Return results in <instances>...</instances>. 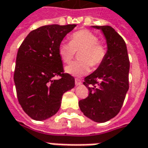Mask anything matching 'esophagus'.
Returning <instances> with one entry per match:
<instances>
[{
  "label": "esophagus",
  "instance_id": "obj_1",
  "mask_svg": "<svg viewBox=\"0 0 148 148\" xmlns=\"http://www.w3.org/2000/svg\"><path fill=\"white\" fill-rule=\"evenodd\" d=\"M82 84V81L79 78H75V85L76 86H79Z\"/></svg>",
  "mask_w": 148,
  "mask_h": 148
}]
</instances>
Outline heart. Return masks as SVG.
I'll list each match as a JSON object with an SVG mask.
<instances>
[{"label":"heart","instance_id":"b5f03b06","mask_svg":"<svg viewBox=\"0 0 148 148\" xmlns=\"http://www.w3.org/2000/svg\"><path fill=\"white\" fill-rule=\"evenodd\" d=\"M97 35L86 29L77 31L71 36L70 42H62L58 46V55L64 63H70L76 51H82L79 55L81 61L73 62L66 67L68 74L74 76H82L90 70L99 66L106 59L107 47L98 42Z\"/></svg>","mask_w":148,"mask_h":148}]
</instances>
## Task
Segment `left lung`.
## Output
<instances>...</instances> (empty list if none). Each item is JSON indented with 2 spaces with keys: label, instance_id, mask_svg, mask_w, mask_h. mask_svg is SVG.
Segmentation results:
<instances>
[{
  "label": "left lung",
  "instance_id": "8db88e82",
  "mask_svg": "<svg viewBox=\"0 0 148 148\" xmlns=\"http://www.w3.org/2000/svg\"><path fill=\"white\" fill-rule=\"evenodd\" d=\"M105 35L108 47L106 59L93 73L85 77L83 84L89 96L79 101L84 115L92 121L104 123L118 114L129 85L130 62L123 38L110 26H93Z\"/></svg>",
  "mask_w": 148,
  "mask_h": 148
}]
</instances>
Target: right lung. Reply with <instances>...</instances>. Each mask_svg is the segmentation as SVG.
<instances>
[{
  "instance_id": "add662e5",
  "label": "right lung",
  "mask_w": 148,
  "mask_h": 148,
  "mask_svg": "<svg viewBox=\"0 0 148 148\" xmlns=\"http://www.w3.org/2000/svg\"><path fill=\"white\" fill-rule=\"evenodd\" d=\"M76 24L45 25L32 31L18 50L14 82L18 101L31 118L43 121L58 111L62 97L74 87L64 73L58 46ZM55 77H60L55 79Z\"/></svg>"
}]
</instances>
